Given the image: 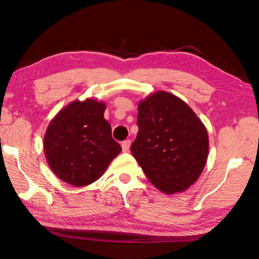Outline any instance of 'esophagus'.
<instances>
[{"instance_id":"34e87169","label":"esophagus","mask_w":259,"mask_h":259,"mask_svg":"<svg viewBox=\"0 0 259 259\" xmlns=\"http://www.w3.org/2000/svg\"><path fill=\"white\" fill-rule=\"evenodd\" d=\"M130 145H131L130 140H124V142L122 143V151H123V152H129Z\"/></svg>"}]
</instances>
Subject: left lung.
Returning <instances> with one entry per match:
<instances>
[{"mask_svg": "<svg viewBox=\"0 0 259 259\" xmlns=\"http://www.w3.org/2000/svg\"><path fill=\"white\" fill-rule=\"evenodd\" d=\"M138 134L131 153L153 185L166 194L184 192L207 163L204 124L188 105L166 91L140 100Z\"/></svg>", "mask_w": 259, "mask_h": 259, "instance_id": "left-lung-1", "label": "left lung"}]
</instances>
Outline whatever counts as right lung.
<instances>
[{
  "label": "right lung",
  "instance_id": "obj_1",
  "mask_svg": "<svg viewBox=\"0 0 259 259\" xmlns=\"http://www.w3.org/2000/svg\"><path fill=\"white\" fill-rule=\"evenodd\" d=\"M105 108V103L91 98L74 100L48 125L45 154L51 170L63 182L76 187L90 185L122 151L112 138Z\"/></svg>",
  "mask_w": 259,
  "mask_h": 259
}]
</instances>
